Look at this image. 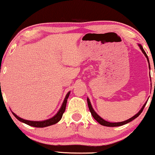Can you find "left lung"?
Listing matches in <instances>:
<instances>
[{"label":"left lung","instance_id":"left-lung-1","mask_svg":"<svg viewBox=\"0 0 155 155\" xmlns=\"http://www.w3.org/2000/svg\"><path fill=\"white\" fill-rule=\"evenodd\" d=\"M138 45H139V47H140V48L141 51H142V52L144 53V55H145L146 58H147V60H148V57H147V54H146L145 51H144V49L143 48L142 45H140V44H139ZM87 101H88V105L89 110H90V112H91V114H92V116L93 117V118H94V119H95V120H96L97 122H98V123H99L100 124H101V125H102V126H110V127H114V126H119L124 125V124H127V123H129L130 121H131L134 120V119L137 118V117H138L139 116V115H140V114H141V113H142L143 109H144V107H145V104H146V103H145V104H144V105L143 106V107L141 108V110L138 112V113H137V114H136V115H135V116L131 117V118L129 119H128V120H126V121H122V122H117V123H111V122H109V121H105V120H104V119H102L101 117H100L99 116V115H97V113L95 112V111H94V110H93V109L92 106H91V102H90V100H89L88 98L87 99Z\"/></svg>","mask_w":155,"mask_h":155}]
</instances>
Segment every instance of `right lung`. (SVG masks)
Masks as SVG:
<instances>
[{
  "mask_svg": "<svg viewBox=\"0 0 155 155\" xmlns=\"http://www.w3.org/2000/svg\"><path fill=\"white\" fill-rule=\"evenodd\" d=\"M69 93H70L69 92L67 94L66 97H65V99L64 100V102H63V103H62V107H61V108L60 109V110H59V112L57 113V114L55 115V116H54L53 117H52L51 119H48V120H45V121H28V120H25V119H21V118H20V117H19L18 116H17V115L15 114V113H13V112H12V113L13 114V115H14V116L16 117L17 119H18L19 121L23 122V123L27 124V125L34 126V127L43 128V127H46V126H48L53 125V124L58 123V122L60 121L61 119H62L63 113L64 112L65 109H66V104H67V98L69 97Z\"/></svg>",
  "mask_w": 155,
  "mask_h": 155,
  "instance_id": "obj_1",
  "label": "right lung"
}]
</instances>
